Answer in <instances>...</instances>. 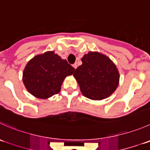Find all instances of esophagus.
<instances>
[{
  "label": "esophagus",
  "instance_id": "1",
  "mask_svg": "<svg viewBox=\"0 0 150 150\" xmlns=\"http://www.w3.org/2000/svg\"><path fill=\"white\" fill-rule=\"evenodd\" d=\"M72 67H73L75 68V69H76L77 67H78V66H77V64H74L72 65Z\"/></svg>",
  "mask_w": 150,
  "mask_h": 150
}]
</instances>
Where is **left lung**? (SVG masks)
Returning a JSON list of instances; mask_svg holds the SVG:
<instances>
[{"label": "left lung", "instance_id": "obj_1", "mask_svg": "<svg viewBox=\"0 0 150 150\" xmlns=\"http://www.w3.org/2000/svg\"><path fill=\"white\" fill-rule=\"evenodd\" d=\"M73 76L78 81L83 95L93 100L107 98L119 85L120 74L117 67L108 56L89 52L81 59Z\"/></svg>", "mask_w": 150, "mask_h": 150}]
</instances>
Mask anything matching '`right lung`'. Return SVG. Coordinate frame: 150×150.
Segmentation results:
<instances>
[{
	"label": "right lung",
	"instance_id": "add662e5",
	"mask_svg": "<svg viewBox=\"0 0 150 150\" xmlns=\"http://www.w3.org/2000/svg\"><path fill=\"white\" fill-rule=\"evenodd\" d=\"M74 71L75 68L67 60L54 51H48L37 55L28 62L23 71V83L32 95L47 99L59 93L64 80Z\"/></svg>",
	"mask_w": 150,
	"mask_h": 150
}]
</instances>
